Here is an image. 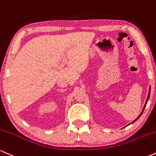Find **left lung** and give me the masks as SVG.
<instances>
[{"label": "left lung", "instance_id": "1", "mask_svg": "<svg viewBox=\"0 0 156 156\" xmlns=\"http://www.w3.org/2000/svg\"><path fill=\"white\" fill-rule=\"evenodd\" d=\"M150 94H151V87H150V88H149V92H148V95H147V100H146V102H145V104H144V107H143V109H142V112L140 113V115H139L138 116V118H137L136 120H133V121L131 122V123H130V124H132V123H133V122H134L135 121H136V120H138L139 118H140V117L141 116V115H142V112H143V111H144V108H145V107H146V105H147V101H148V100H149V98H150ZM130 124H129V125L128 126H129Z\"/></svg>", "mask_w": 156, "mask_h": 156}]
</instances>
